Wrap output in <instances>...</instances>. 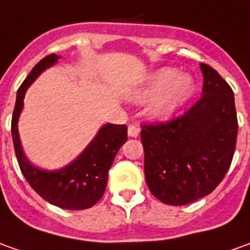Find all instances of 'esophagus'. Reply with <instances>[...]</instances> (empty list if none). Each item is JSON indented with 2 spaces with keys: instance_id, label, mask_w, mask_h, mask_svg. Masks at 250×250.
<instances>
[{
  "instance_id": "1",
  "label": "esophagus",
  "mask_w": 250,
  "mask_h": 250,
  "mask_svg": "<svg viewBox=\"0 0 250 250\" xmlns=\"http://www.w3.org/2000/svg\"><path fill=\"white\" fill-rule=\"evenodd\" d=\"M127 132H128V137H132V138H137L139 135V128L137 127V125H128V130H127Z\"/></svg>"
}]
</instances>
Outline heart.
Wrapping results in <instances>:
<instances>
[{"instance_id":"obj_1","label":"heart","mask_w":250,"mask_h":250,"mask_svg":"<svg viewBox=\"0 0 250 250\" xmlns=\"http://www.w3.org/2000/svg\"><path fill=\"white\" fill-rule=\"evenodd\" d=\"M196 83L190 75H179V71L164 67L147 76L144 84L134 90L131 98L134 103H145L152 100L149 105V115L156 120L172 118L194 94Z\"/></svg>"}]
</instances>
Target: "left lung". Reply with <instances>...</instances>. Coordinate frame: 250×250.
<instances>
[{
  "mask_svg": "<svg viewBox=\"0 0 250 250\" xmlns=\"http://www.w3.org/2000/svg\"><path fill=\"white\" fill-rule=\"evenodd\" d=\"M203 97L181 118L142 125L145 179L157 200L186 205L216 189L231 164L238 120L234 93L218 71L200 64Z\"/></svg>",
  "mask_w": 250,
  "mask_h": 250,
  "instance_id": "8db88e82",
  "label": "left lung"
}]
</instances>
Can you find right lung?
<instances>
[{"mask_svg": "<svg viewBox=\"0 0 250 250\" xmlns=\"http://www.w3.org/2000/svg\"><path fill=\"white\" fill-rule=\"evenodd\" d=\"M59 59L60 56L57 54H49L42 59L19 87L12 116V139L19 167L30 186L43 200L62 209H87L103 197L108 182V171L120 146L127 141V125H104L82 153L60 169L47 171L31 164L25 157L19 137L18 122L24 104L23 100L30 84Z\"/></svg>", "mask_w": 250, "mask_h": 250, "instance_id": "add662e5", "label": "right lung"}]
</instances>
